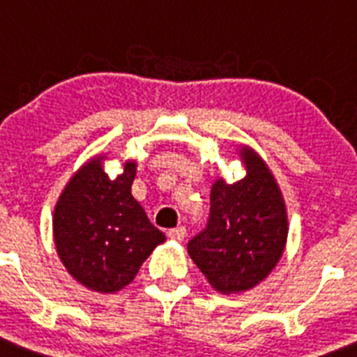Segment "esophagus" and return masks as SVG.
<instances>
[{
    "label": "esophagus",
    "mask_w": 357,
    "mask_h": 357,
    "mask_svg": "<svg viewBox=\"0 0 357 357\" xmlns=\"http://www.w3.org/2000/svg\"><path fill=\"white\" fill-rule=\"evenodd\" d=\"M185 236H187V229L185 227H178V229H172L169 232V238L172 241H183Z\"/></svg>",
    "instance_id": "obj_1"
}]
</instances>
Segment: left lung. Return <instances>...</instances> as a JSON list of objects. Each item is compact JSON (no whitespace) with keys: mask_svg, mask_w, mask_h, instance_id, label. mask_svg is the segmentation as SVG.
<instances>
[{"mask_svg":"<svg viewBox=\"0 0 357 357\" xmlns=\"http://www.w3.org/2000/svg\"><path fill=\"white\" fill-rule=\"evenodd\" d=\"M236 154L245 178L214 179L208 225L187 245L190 259L221 294L247 292L266 280L289 236L285 199L271 167L252 146L239 145Z\"/></svg>","mask_w":357,"mask_h":357,"instance_id":"8db88e82","label":"left lung"}]
</instances>
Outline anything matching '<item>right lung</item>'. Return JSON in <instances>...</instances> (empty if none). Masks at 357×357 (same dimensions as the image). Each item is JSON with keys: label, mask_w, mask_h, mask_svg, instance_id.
I'll return each mask as SVG.
<instances>
[{"label": "right lung", "mask_w": 357, "mask_h": 357, "mask_svg": "<svg viewBox=\"0 0 357 357\" xmlns=\"http://www.w3.org/2000/svg\"><path fill=\"white\" fill-rule=\"evenodd\" d=\"M107 154H96L72 174L52 215L56 252L68 274L89 290L114 294L132 283L165 234L132 196L136 160L121 174L105 172Z\"/></svg>", "instance_id": "right-lung-1"}]
</instances>
